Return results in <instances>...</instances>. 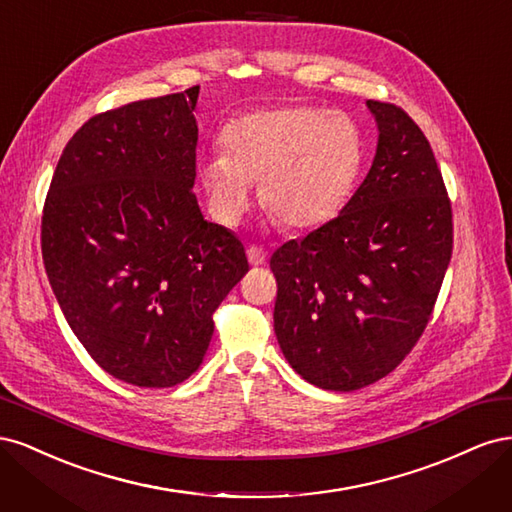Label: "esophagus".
I'll return each instance as SVG.
<instances>
[{"label": "esophagus", "mask_w": 512, "mask_h": 512, "mask_svg": "<svg viewBox=\"0 0 512 512\" xmlns=\"http://www.w3.org/2000/svg\"><path fill=\"white\" fill-rule=\"evenodd\" d=\"M247 260H250V265L260 267V265H265V262H267V252L262 250L260 245H250V247H247Z\"/></svg>", "instance_id": "34e87169"}]
</instances>
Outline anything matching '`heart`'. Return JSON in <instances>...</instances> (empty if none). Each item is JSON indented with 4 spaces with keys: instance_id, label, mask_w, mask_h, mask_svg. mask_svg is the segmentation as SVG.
<instances>
[{
    "instance_id": "heart-1",
    "label": "heart",
    "mask_w": 512,
    "mask_h": 512,
    "mask_svg": "<svg viewBox=\"0 0 512 512\" xmlns=\"http://www.w3.org/2000/svg\"><path fill=\"white\" fill-rule=\"evenodd\" d=\"M224 151L200 162L213 209L237 222L250 207L252 183L262 205L286 228H314L350 198L365 160L363 132L350 115L320 106H277L230 121Z\"/></svg>"
}]
</instances>
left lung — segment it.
<instances>
[{
	"label": "left lung",
	"mask_w": 512,
	"mask_h": 512,
	"mask_svg": "<svg viewBox=\"0 0 512 512\" xmlns=\"http://www.w3.org/2000/svg\"><path fill=\"white\" fill-rule=\"evenodd\" d=\"M378 149L337 218L271 256L273 327L299 376L327 391L374 384L423 335L453 254V211L431 145L391 102L367 100Z\"/></svg>",
	"instance_id": "left-lung-1"
}]
</instances>
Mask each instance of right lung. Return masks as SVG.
I'll return each mask as SVG.
<instances>
[{
  "instance_id": "add662e5",
  "label": "right lung",
  "mask_w": 512,
  "mask_h": 512,
  "mask_svg": "<svg viewBox=\"0 0 512 512\" xmlns=\"http://www.w3.org/2000/svg\"><path fill=\"white\" fill-rule=\"evenodd\" d=\"M198 85L98 113L70 138L42 209V260L79 342L143 389L190 378L213 312L250 271L245 247L200 213Z\"/></svg>"
}]
</instances>
